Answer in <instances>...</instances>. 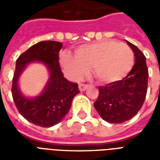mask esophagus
<instances>
[{"label": "esophagus", "mask_w": 160, "mask_h": 160, "mask_svg": "<svg viewBox=\"0 0 160 160\" xmlns=\"http://www.w3.org/2000/svg\"><path fill=\"white\" fill-rule=\"evenodd\" d=\"M89 87L87 84H80L79 85V89H80V92H83V91H86L87 89V87Z\"/></svg>", "instance_id": "1"}]
</instances>
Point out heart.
<instances>
[{
	"label": "heart",
	"instance_id": "obj_1",
	"mask_svg": "<svg viewBox=\"0 0 160 160\" xmlns=\"http://www.w3.org/2000/svg\"><path fill=\"white\" fill-rule=\"evenodd\" d=\"M61 65L74 80H80L92 68L98 80L112 83L123 79L134 65V53L125 43L104 41L78 47L74 57L64 53Z\"/></svg>",
	"mask_w": 160,
	"mask_h": 160
}]
</instances>
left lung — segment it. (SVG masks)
<instances>
[{
  "instance_id": "1",
  "label": "left lung",
  "mask_w": 160,
  "mask_h": 160,
  "mask_svg": "<svg viewBox=\"0 0 160 160\" xmlns=\"http://www.w3.org/2000/svg\"><path fill=\"white\" fill-rule=\"evenodd\" d=\"M134 53V65L122 80L99 87L94 107L104 121L122 123L137 114L144 103L148 90V69L146 57L137 47L126 40Z\"/></svg>"
}]
</instances>
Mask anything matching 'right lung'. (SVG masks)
<instances>
[{
    "mask_svg": "<svg viewBox=\"0 0 160 160\" xmlns=\"http://www.w3.org/2000/svg\"><path fill=\"white\" fill-rule=\"evenodd\" d=\"M62 43L42 41L32 45L16 61L12 95L16 107L30 122L48 128L59 123L70 110L73 97L80 92L78 84L64 78L59 64ZM42 63L49 71V80L36 97L25 96L19 89L20 75L31 63Z\"/></svg>",
    "mask_w": 160,
    "mask_h": 160,
    "instance_id": "1",
    "label": "right lung"
}]
</instances>
